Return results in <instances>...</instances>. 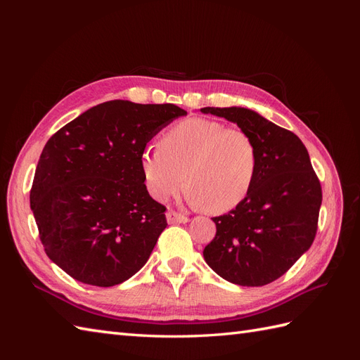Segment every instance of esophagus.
Listing matches in <instances>:
<instances>
[{
  "label": "esophagus",
  "mask_w": 360,
  "mask_h": 360,
  "mask_svg": "<svg viewBox=\"0 0 360 360\" xmlns=\"http://www.w3.org/2000/svg\"><path fill=\"white\" fill-rule=\"evenodd\" d=\"M167 219L169 224H186L189 221L188 216H184L179 212H174V210H169L167 213Z\"/></svg>",
  "instance_id": "obj_1"
}]
</instances>
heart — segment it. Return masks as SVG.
Instances as JSON below:
<instances>
[{"instance_id":"b5f03b06","label":"heart","mask_w":360,"mask_h":360,"mask_svg":"<svg viewBox=\"0 0 360 360\" xmlns=\"http://www.w3.org/2000/svg\"><path fill=\"white\" fill-rule=\"evenodd\" d=\"M141 172L148 193L158 201L176 195L186 179L193 204L210 213H226L252 191L258 150L243 129L193 117L169 127L160 147H146Z\"/></svg>"}]
</instances>
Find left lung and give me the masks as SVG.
Segmentation results:
<instances>
[{
	"instance_id": "1",
	"label": "left lung",
	"mask_w": 360,
	"mask_h": 360,
	"mask_svg": "<svg viewBox=\"0 0 360 360\" xmlns=\"http://www.w3.org/2000/svg\"><path fill=\"white\" fill-rule=\"evenodd\" d=\"M237 123L254 138L258 172L248 198L213 217L216 236L204 259L217 275L242 287L276 281L311 248L319 228L321 184L297 135L246 108H201Z\"/></svg>"
}]
</instances>
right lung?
<instances>
[{
	"instance_id": "obj_1",
	"label": "right lung",
	"mask_w": 360,
	"mask_h": 360,
	"mask_svg": "<svg viewBox=\"0 0 360 360\" xmlns=\"http://www.w3.org/2000/svg\"><path fill=\"white\" fill-rule=\"evenodd\" d=\"M177 105L110 101L53 134L43 148L30 205L46 255L73 279L114 287L150 258L167 207L148 195L141 155Z\"/></svg>"
}]
</instances>
